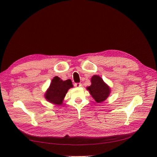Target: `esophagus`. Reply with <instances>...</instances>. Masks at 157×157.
I'll return each mask as SVG.
<instances>
[{"instance_id": "1", "label": "esophagus", "mask_w": 157, "mask_h": 157, "mask_svg": "<svg viewBox=\"0 0 157 157\" xmlns=\"http://www.w3.org/2000/svg\"><path fill=\"white\" fill-rule=\"evenodd\" d=\"M75 86L76 87H81L82 86V84H80V83H75Z\"/></svg>"}]
</instances>
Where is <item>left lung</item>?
<instances>
[{
    "label": "left lung",
    "mask_w": 157,
    "mask_h": 157,
    "mask_svg": "<svg viewBox=\"0 0 157 157\" xmlns=\"http://www.w3.org/2000/svg\"><path fill=\"white\" fill-rule=\"evenodd\" d=\"M92 84L86 89L97 103H101L108 98L111 90L103 79L98 75H94L91 78Z\"/></svg>",
    "instance_id": "1"
}]
</instances>
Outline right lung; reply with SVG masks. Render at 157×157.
Listing matches in <instances>:
<instances>
[{"mask_svg":"<svg viewBox=\"0 0 157 157\" xmlns=\"http://www.w3.org/2000/svg\"><path fill=\"white\" fill-rule=\"evenodd\" d=\"M73 87L72 81L70 79L62 80L58 77H55L52 80L49 88L44 95L45 98L55 105H61L68 90Z\"/></svg>","mask_w":157,"mask_h":157,"instance_id":"1","label":"right lung"}]
</instances>
